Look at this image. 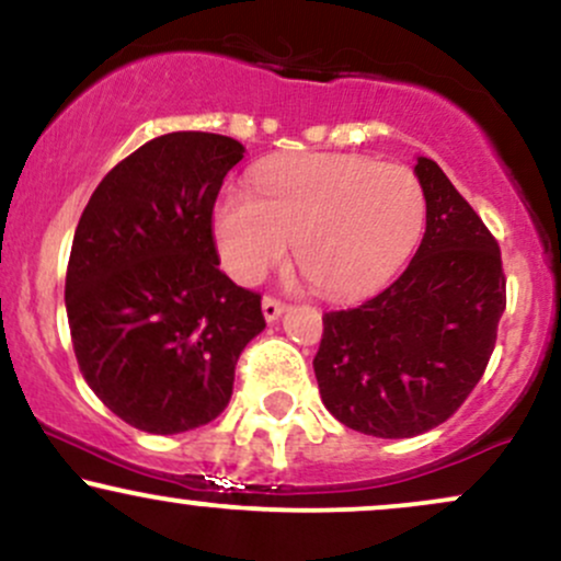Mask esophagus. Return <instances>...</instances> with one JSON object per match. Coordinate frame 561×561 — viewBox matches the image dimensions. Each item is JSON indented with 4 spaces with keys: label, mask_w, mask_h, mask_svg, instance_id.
Masks as SVG:
<instances>
[{
    "label": "esophagus",
    "mask_w": 561,
    "mask_h": 561,
    "mask_svg": "<svg viewBox=\"0 0 561 561\" xmlns=\"http://www.w3.org/2000/svg\"><path fill=\"white\" fill-rule=\"evenodd\" d=\"M285 311H287L285 300L272 298V295H266V298H263V317H266V321H276Z\"/></svg>",
    "instance_id": "34e87169"
}]
</instances>
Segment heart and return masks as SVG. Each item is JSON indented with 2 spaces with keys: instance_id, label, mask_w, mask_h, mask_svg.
Masks as SVG:
<instances>
[{
  "instance_id": "obj_1",
  "label": "heart",
  "mask_w": 561,
  "mask_h": 561,
  "mask_svg": "<svg viewBox=\"0 0 561 561\" xmlns=\"http://www.w3.org/2000/svg\"><path fill=\"white\" fill-rule=\"evenodd\" d=\"M255 192H224L214 231L227 272L259 282L287 255L319 293L358 298L390 279L420 242L427 197L416 173L343 152L274 158Z\"/></svg>"
}]
</instances>
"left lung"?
<instances>
[{
  "mask_svg": "<svg viewBox=\"0 0 561 561\" xmlns=\"http://www.w3.org/2000/svg\"><path fill=\"white\" fill-rule=\"evenodd\" d=\"M427 229L405 272L362 306L321 317L313 371L345 427L414 437L459 411L485 375L506 308L501 250L440 165L416 160Z\"/></svg>",
  "mask_w": 561,
  "mask_h": 561,
  "instance_id": "obj_1",
  "label": "left lung"
}]
</instances>
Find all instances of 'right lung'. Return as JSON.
Returning a JSON list of instances; mask_svg holds the SVG:
<instances>
[{"label":"right lung","instance_id":"obj_1","mask_svg":"<svg viewBox=\"0 0 561 561\" xmlns=\"http://www.w3.org/2000/svg\"><path fill=\"white\" fill-rule=\"evenodd\" d=\"M208 131L156 137L102 179L76 227L66 311L76 362L115 416L152 435L214 422L261 295L218 268L214 205L242 160Z\"/></svg>","mask_w":561,"mask_h":561}]
</instances>
